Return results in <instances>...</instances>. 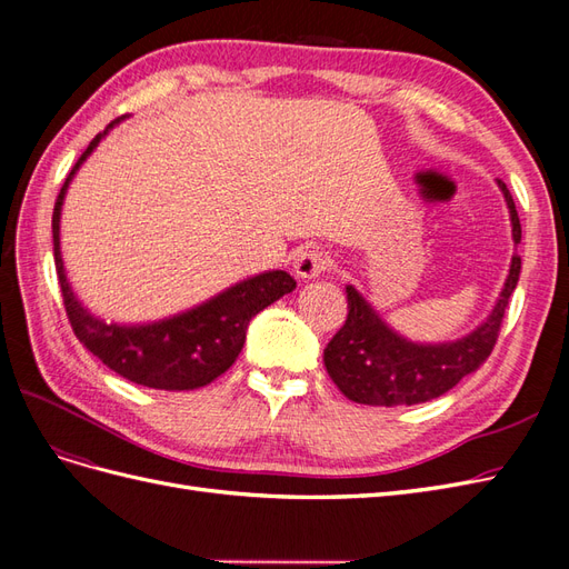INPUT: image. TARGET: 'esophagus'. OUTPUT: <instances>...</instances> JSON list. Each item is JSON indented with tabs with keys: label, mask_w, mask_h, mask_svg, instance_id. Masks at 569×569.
<instances>
[{
	"label": "esophagus",
	"mask_w": 569,
	"mask_h": 569,
	"mask_svg": "<svg viewBox=\"0 0 569 569\" xmlns=\"http://www.w3.org/2000/svg\"><path fill=\"white\" fill-rule=\"evenodd\" d=\"M330 266H332L330 253L318 249V247H308V249L299 251L295 258V272L303 280L318 278V274L330 270Z\"/></svg>",
	"instance_id": "1"
}]
</instances>
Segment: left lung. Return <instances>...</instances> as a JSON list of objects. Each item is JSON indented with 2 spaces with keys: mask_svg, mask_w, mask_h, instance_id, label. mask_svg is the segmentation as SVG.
<instances>
[{
  "mask_svg": "<svg viewBox=\"0 0 569 569\" xmlns=\"http://www.w3.org/2000/svg\"><path fill=\"white\" fill-rule=\"evenodd\" d=\"M503 189L510 220L512 239L520 244L522 226L510 189L498 180ZM522 258L515 253L510 274L489 320L477 327L472 335L453 343L439 347H418L403 337L393 335L389 327L377 318L368 301L349 284L347 287V322L330 339L325 349V368L332 377L337 389L356 403L368 406H412L446 393L456 387L465 375L477 370L491 356L498 332L506 318L510 295L520 280Z\"/></svg>",
  "mask_w": 569,
  "mask_h": 569,
  "instance_id": "1",
  "label": "left lung"
}]
</instances>
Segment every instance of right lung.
Segmentation results:
<instances>
[{"mask_svg":"<svg viewBox=\"0 0 569 569\" xmlns=\"http://www.w3.org/2000/svg\"><path fill=\"white\" fill-rule=\"evenodd\" d=\"M118 120L120 118L109 123V128H113ZM104 134L107 130L99 132L90 147L82 151V157L61 187L54 203V216H51L54 263L68 322H71L76 337L101 363L134 385L166 391H184L211 385L216 377L232 368L239 351H242L249 320L272 301L289 295L297 287V280L284 270L256 274V278L230 287L209 303L194 308V311L153 325L120 327L90 316L66 282L59 251V218L68 182H71L80 163L90 157Z\"/></svg>","mask_w":569,"mask_h":569,"instance_id":"1","label":"right lung"}]
</instances>
